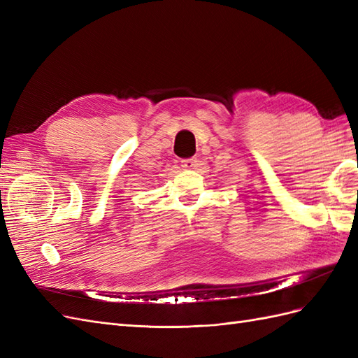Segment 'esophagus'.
<instances>
[{"instance_id":"34e87169","label":"esophagus","mask_w":358,"mask_h":358,"mask_svg":"<svg viewBox=\"0 0 358 358\" xmlns=\"http://www.w3.org/2000/svg\"><path fill=\"white\" fill-rule=\"evenodd\" d=\"M197 166V159L196 158H188V159H183L182 161V167L187 169V170H191Z\"/></svg>"}]
</instances>
